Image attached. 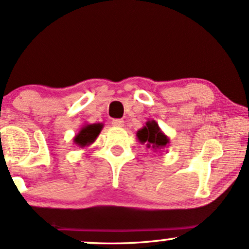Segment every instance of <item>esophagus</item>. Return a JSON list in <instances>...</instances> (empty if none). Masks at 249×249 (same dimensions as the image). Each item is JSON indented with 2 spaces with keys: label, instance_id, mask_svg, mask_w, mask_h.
I'll list each match as a JSON object with an SVG mask.
<instances>
[{
  "label": "esophagus",
  "instance_id": "obj_1",
  "mask_svg": "<svg viewBox=\"0 0 249 249\" xmlns=\"http://www.w3.org/2000/svg\"><path fill=\"white\" fill-rule=\"evenodd\" d=\"M112 125L117 127H122V126H124V121H123V119H113Z\"/></svg>",
  "mask_w": 249,
  "mask_h": 249
}]
</instances>
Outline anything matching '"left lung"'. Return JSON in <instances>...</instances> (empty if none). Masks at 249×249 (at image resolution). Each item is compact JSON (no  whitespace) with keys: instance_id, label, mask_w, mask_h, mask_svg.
I'll list each match as a JSON object with an SVG mask.
<instances>
[{"instance_id":"1","label":"left lung","mask_w":249,"mask_h":249,"mask_svg":"<svg viewBox=\"0 0 249 249\" xmlns=\"http://www.w3.org/2000/svg\"><path fill=\"white\" fill-rule=\"evenodd\" d=\"M145 126L137 131V139L142 144H146V147L153 151L164 150L170 144V138L161 131L156 121H147Z\"/></svg>"}]
</instances>
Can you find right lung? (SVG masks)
<instances>
[{
	"instance_id": "obj_1",
	"label": "right lung",
	"mask_w": 249,
	"mask_h": 249,
	"mask_svg": "<svg viewBox=\"0 0 249 249\" xmlns=\"http://www.w3.org/2000/svg\"><path fill=\"white\" fill-rule=\"evenodd\" d=\"M103 128V124L97 123V124H85L81 127L78 133L73 137V142L78 145L79 147H87L95 142L97 137L99 136Z\"/></svg>"
}]
</instances>
